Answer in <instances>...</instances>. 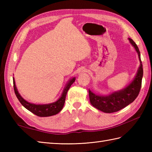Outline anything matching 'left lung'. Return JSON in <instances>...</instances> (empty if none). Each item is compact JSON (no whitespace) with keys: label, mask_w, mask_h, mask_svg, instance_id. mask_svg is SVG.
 <instances>
[{"label":"left lung","mask_w":152,"mask_h":152,"mask_svg":"<svg viewBox=\"0 0 152 152\" xmlns=\"http://www.w3.org/2000/svg\"><path fill=\"white\" fill-rule=\"evenodd\" d=\"M138 53L140 65L133 81L127 88L114 92L108 96L95 95L89 89V96L91 104L96 109L105 113L118 112L133 102L138 96L142 86V79L143 76V68L140 59V53L137 45L134 42L129 38Z\"/></svg>","instance_id":"1"}]
</instances>
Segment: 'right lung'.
I'll list each match as a JSON object with an SVG mask.
<instances>
[{
  "instance_id": "add662e5",
  "label": "right lung",
  "mask_w": 152,
  "mask_h": 152,
  "mask_svg": "<svg viewBox=\"0 0 152 152\" xmlns=\"http://www.w3.org/2000/svg\"><path fill=\"white\" fill-rule=\"evenodd\" d=\"M74 81H75V78H73L70 80L69 82L67 83L65 88H64L62 95H61V97L56 102L48 104H34L26 101L21 97V95L19 94L17 88L15 87L14 78H13L15 94L16 96H17L18 99L19 100V101L28 110L33 113L34 114L39 116V117H48V116L56 115L62 110L64 102H65V98L67 91H69L70 87L74 82Z\"/></svg>"
}]
</instances>
